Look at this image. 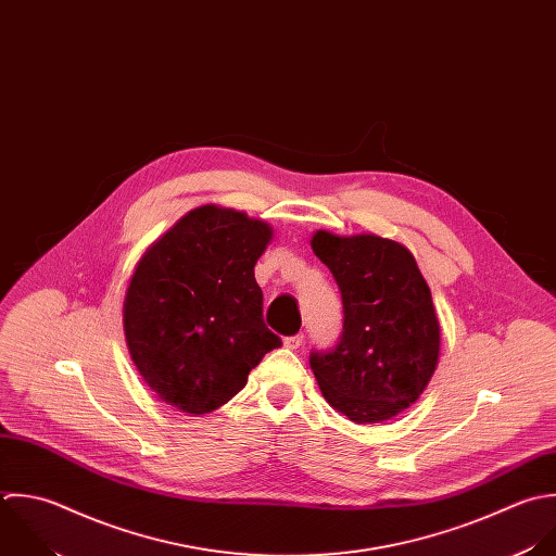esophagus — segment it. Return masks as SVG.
Listing matches in <instances>:
<instances>
[{"label": "esophagus", "mask_w": 556, "mask_h": 556, "mask_svg": "<svg viewBox=\"0 0 556 556\" xmlns=\"http://www.w3.org/2000/svg\"><path fill=\"white\" fill-rule=\"evenodd\" d=\"M301 344H303V333H296V336H288V338L283 340V346H286V349H290V351H296Z\"/></svg>", "instance_id": "1"}]
</instances>
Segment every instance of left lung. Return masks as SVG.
I'll list each match as a JSON object with an SVG mask.
<instances>
[{
  "label": "left lung",
  "mask_w": 556,
  "mask_h": 556,
  "mask_svg": "<svg viewBox=\"0 0 556 556\" xmlns=\"http://www.w3.org/2000/svg\"><path fill=\"white\" fill-rule=\"evenodd\" d=\"M312 249L331 270L344 309L338 344L309 353L320 392L357 425L390 420L418 401L438 366L431 290L394 240L318 231Z\"/></svg>",
  "instance_id": "obj_1"
}]
</instances>
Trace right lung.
Returning <instances> with one entry per match:
<instances>
[{"instance_id": "obj_1", "label": "right lung", "mask_w": 556, "mask_h": 556, "mask_svg": "<svg viewBox=\"0 0 556 556\" xmlns=\"http://www.w3.org/2000/svg\"><path fill=\"white\" fill-rule=\"evenodd\" d=\"M270 238L264 220L203 205L138 262L125 294V340L140 377L164 403L210 414L281 346L264 323L253 273Z\"/></svg>"}]
</instances>
